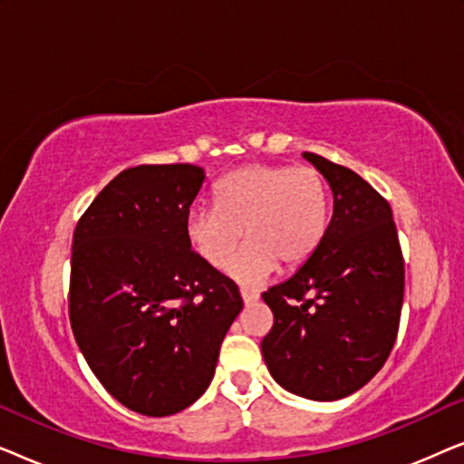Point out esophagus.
Listing matches in <instances>:
<instances>
[{"instance_id": "obj_1", "label": "esophagus", "mask_w": 464, "mask_h": 464, "mask_svg": "<svg viewBox=\"0 0 464 464\" xmlns=\"http://www.w3.org/2000/svg\"><path fill=\"white\" fill-rule=\"evenodd\" d=\"M240 297H243L245 304H253V302L259 300V294H257V291L249 289V287H240Z\"/></svg>"}]
</instances>
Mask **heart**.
<instances>
[{
    "label": "heart",
    "mask_w": 464,
    "mask_h": 464,
    "mask_svg": "<svg viewBox=\"0 0 464 464\" xmlns=\"http://www.w3.org/2000/svg\"><path fill=\"white\" fill-rule=\"evenodd\" d=\"M218 207H194L186 230L194 251L221 270L246 227L250 243L227 266L243 285H262L278 262L297 268L327 232L329 188L313 167L251 164L227 173L215 189Z\"/></svg>",
    "instance_id": "b5f03b06"
}]
</instances>
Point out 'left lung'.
<instances>
[{
	"mask_svg": "<svg viewBox=\"0 0 464 464\" xmlns=\"http://www.w3.org/2000/svg\"><path fill=\"white\" fill-rule=\"evenodd\" d=\"M334 215L294 276L264 291L275 325L262 340L272 378L294 395L335 401L382 370L399 332L403 256L391 205L370 183L319 154Z\"/></svg>",
	"mask_w": 464,
	"mask_h": 464,
	"instance_id": "1",
	"label": "left lung"
}]
</instances>
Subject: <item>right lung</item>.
I'll list each match as a JSON object with an SVG mask.
<instances>
[{
  "instance_id": "1",
  "label": "right lung",
  "mask_w": 464,
  "mask_h": 464,
  "mask_svg": "<svg viewBox=\"0 0 464 464\" xmlns=\"http://www.w3.org/2000/svg\"><path fill=\"white\" fill-rule=\"evenodd\" d=\"M205 170L141 164L101 189L73 232L69 321L113 399L170 416L211 384L243 310L234 281L189 245L186 221Z\"/></svg>"
}]
</instances>
